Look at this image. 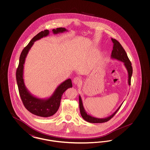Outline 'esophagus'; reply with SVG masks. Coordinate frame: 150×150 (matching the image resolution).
<instances>
[{
	"label": "esophagus",
	"mask_w": 150,
	"mask_h": 150,
	"mask_svg": "<svg viewBox=\"0 0 150 150\" xmlns=\"http://www.w3.org/2000/svg\"><path fill=\"white\" fill-rule=\"evenodd\" d=\"M73 83L75 85H78V84H80L81 83V80L80 79V78H78V77H76V78L74 79Z\"/></svg>",
	"instance_id": "1"
}]
</instances>
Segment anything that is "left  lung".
Returning <instances> with one entry per match:
<instances>
[{"instance_id": "left-lung-1", "label": "left lung", "mask_w": 150, "mask_h": 150, "mask_svg": "<svg viewBox=\"0 0 150 150\" xmlns=\"http://www.w3.org/2000/svg\"><path fill=\"white\" fill-rule=\"evenodd\" d=\"M112 42L114 43L113 46V50L112 51L111 58L112 59H116L117 61H119L124 63V65L125 67L128 74V83L129 86H130V82H131V78L133 73V69L132 66V64L129 59L128 57L127 56V54L126 52L124 50V49L122 48V45L120 44L117 40H116L115 39H111ZM124 102V101H123ZM123 102L120 105V106L118 107V108L110 116L105 117V118H98L94 117L92 115H90L86 112L84 107L83 106V102L81 98V96H79V107H80V114L82 116V117L86 120V121L92 122V123H102L105 122L110 120L116 113L118 111L119 108L123 103Z\"/></svg>"}]
</instances>
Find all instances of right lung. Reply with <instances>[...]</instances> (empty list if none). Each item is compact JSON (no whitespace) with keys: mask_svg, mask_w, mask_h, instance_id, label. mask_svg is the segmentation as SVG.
<instances>
[{"mask_svg":"<svg viewBox=\"0 0 150 150\" xmlns=\"http://www.w3.org/2000/svg\"><path fill=\"white\" fill-rule=\"evenodd\" d=\"M67 30L64 28L53 29L54 34L62 33ZM50 34L48 30H45L38 33L29 42L28 45L22 51L18 68L16 71V80L18 88V91L23 104L25 108L32 113L38 116L44 117H50L56 114L58 111L62 96L64 92L70 88H72L71 80L68 79L57 86L54 92L49 98L41 99L33 96L29 92L25 85L23 79V68L25 59L29 51L33 45L34 42L43 37L47 36Z\"/></svg>","mask_w":150,"mask_h":150,"instance_id":"obj_1","label":"right lung"}]
</instances>
